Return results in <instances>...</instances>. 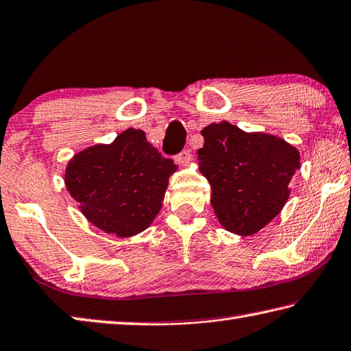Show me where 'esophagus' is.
I'll list each match as a JSON object with an SVG mask.
<instances>
[{
	"label": "esophagus",
	"mask_w": 351,
	"mask_h": 351,
	"mask_svg": "<svg viewBox=\"0 0 351 351\" xmlns=\"http://www.w3.org/2000/svg\"><path fill=\"white\" fill-rule=\"evenodd\" d=\"M175 161L181 165H187L190 161H192V152H190L189 149H184L182 152H180V154L175 156Z\"/></svg>",
	"instance_id": "esophagus-1"
}]
</instances>
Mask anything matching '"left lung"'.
I'll return each instance as SVG.
<instances>
[{
    "label": "left lung",
    "instance_id": "8db88e82",
    "mask_svg": "<svg viewBox=\"0 0 351 351\" xmlns=\"http://www.w3.org/2000/svg\"><path fill=\"white\" fill-rule=\"evenodd\" d=\"M201 135L197 162L212 187L216 218L228 232L254 234L289 199L299 152L281 138L247 133L227 121L204 127Z\"/></svg>",
    "mask_w": 351,
    "mask_h": 351
}]
</instances>
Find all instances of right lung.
<instances>
[{"instance_id":"right-lung-1","label":"right lung","mask_w":351,"mask_h":351,"mask_svg":"<svg viewBox=\"0 0 351 351\" xmlns=\"http://www.w3.org/2000/svg\"><path fill=\"white\" fill-rule=\"evenodd\" d=\"M173 159L147 143L143 130L127 129L112 144L76 154L66 169V187L95 227L118 238L145 230L162 206Z\"/></svg>"}]
</instances>
